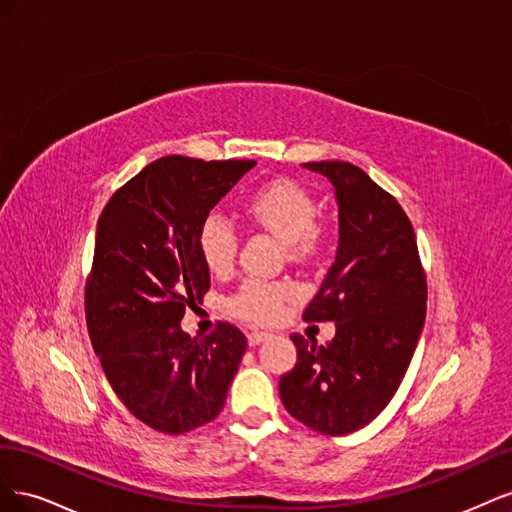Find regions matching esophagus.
Masks as SVG:
<instances>
[{"mask_svg":"<svg viewBox=\"0 0 512 512\" xmlns=\"http://www.w3.org/2000/svg\"><path fill=\"white\" fill-rule=\"evenodd\" d=\"M269 337H271V333L254 329V331L247 333V342H250V346H256V344H260V342H267Z\"/></svg>","mask_w":512,"mask_h":512,"instance_id":"esophagus-1","label":"esophagus"}]
</instances>
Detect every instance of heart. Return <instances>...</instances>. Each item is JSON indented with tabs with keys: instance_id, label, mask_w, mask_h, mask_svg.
<instances>
[{
	"instance_id": "1",
	"label": "heart",
	"mask_w": 512,
	"mask_h": 512,
	"mask_svg": "<svg viewBox=\"0 0 512 512\" xmlns=\"http://www.w3.org/2000/svg\"><path fill=\"white\" fill-rule=\"evenodd\" d=\"M243 211L247 218L273 232L288 245L292 256H307L316 250L320 230L316 226L318 205L303 185L292 179H273L247 194ZM239 237L222 215H209L198 230V252L211 273H228L235 265ZM286 290L262 280H245L228 299V307L241 318L269 322L282 309Z\"/></svg>"
}]
</instances>
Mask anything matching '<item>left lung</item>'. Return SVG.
Wrapping results in <instances>:
<instances>
[{
    "label": "left lung",
    "mask_w": 512,
    "mask_h": 512,
    "mask_svg": "<svg viewBox=\"0 0 512 512\" xmlns=\"http://www.w3.org/2000/svg\"><path fill=\"white\" fill-rule=\"evenodd\" d=\"M333 185L335 260L303 318L335 322L318 346L294 333L297 365L280 378L284 408L314 431L344 436L386 408L425 324L427 282L412 224L397 200L350 162H307Z\"/></svg>",
    "instance_id": "obj_1"
}]
</instances>
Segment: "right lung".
Wrapping results in <instances>:
<instances>
[{"mask_svg":"<svg viewBox=\"0 0 512 512\" xmlns=\"http://www.w3.org/2000/svg\"><path fill=\"white\" fill-rule=\"evenodd\" d=\"M254 166L160 158L117 190L98 220L85 288L91 346L121 404L151 429L192 431L224 408L247 339L228 322L192 339L181 318L211 286L200 224Z\"/></svg>","mask_w":512,"mask_h":512,"instance_id":"add662e5","label":"right lung"}]
</instances>
